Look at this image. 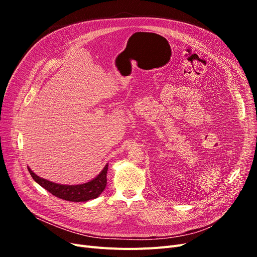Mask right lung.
I'll list each match as a JSON object with an SVG mask.
<instances>
[{
  "instance_id": "1",
  "label": "right lung",
  "mask_w": 257,
  "mask_h": 257,
  "mask_svg": "<svg viewBox=\"0 0 257 257\" xmlns=\"http://www.w3.org/2000/svg\"><path fill=\"white\" fill-rule=\"evenodd\" d=\"M28 169L34 180L41 186H43L44 189L51 193L53 196L68 201H88L90 199L96 198L105 190V186L107 184L108 165H106L100 174L93 179V180L78 185H64L54 183L38 177L29 167Z\"/></svg>"
}]
</instances>
